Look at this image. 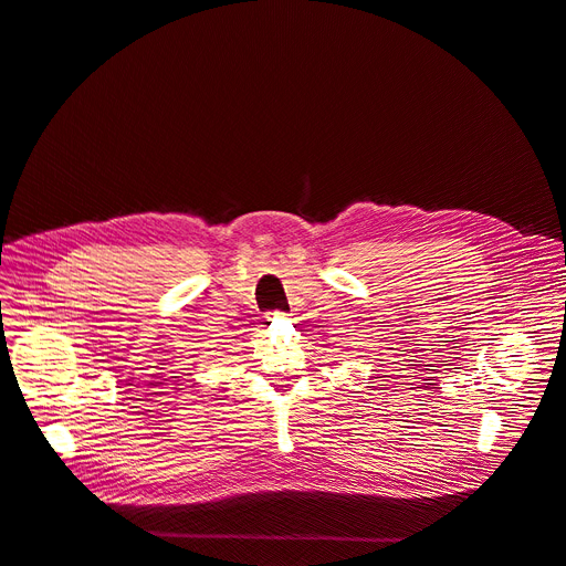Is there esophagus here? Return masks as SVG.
I'll use <instances>...</instances> for the list:
<instances>
[{"label":"esophagus","instance_id":"obj_1","mask_svg":"<svg viewBox=\"0 0 566 566\" xmlns=\"http://www.w3.org/2000/svg\"><path fill=\"white\" fill-rule=\"evenodd\" d=\"M286 317V313H282V311H271L269 313V322H277V319H284Z\"/></svg>","mask_w":566,"mask_h":566}]
</instances>
